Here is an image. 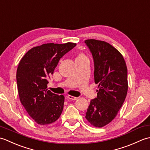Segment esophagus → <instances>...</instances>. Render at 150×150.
Returning <instances> with one entry per match:
<instances>
[{"instance_id":"1","label":"esophagus","mask_w":150,"mask_h":150,"mask_svg":"<svg viewBox=\"0 0 150 150\" xmlns=\"http://www.w3.org/2000/svg\"><path fill=\"white\" fill-rule=\"evenodd\" d=\"M67 98H69V99L73 100H77V97H75L71 96V95H68V96H67Z\"/></svg>"}]
</instances>
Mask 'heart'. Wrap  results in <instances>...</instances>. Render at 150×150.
I'll return each instance as SVG.
<instances>
[{"label":"heart","instance_id":"b5f03b06","mask_svg":"<svg viewBox=\"0 0 150 150\" xmlns=\"http://www.w3.org/2000/svg\"><path fill=\"white\" fill-rule=\"evenodd\" d=\"M84 57V55H81H81H79L77 57V58H78V57Z\"/></svg>","mask_w":150,"mask_h":150}]
</instances>
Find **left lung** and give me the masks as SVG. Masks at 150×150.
<instances>
[{
  "instance_id": "8db88e82",
  "label": "left lung",
  "mask_w": 150,
  "mask_h": 150,
  "mask_svg": "<svg viewBox=\"0 0 150 150\" xmlns=\"http://www.w3.org/2000/svg\"><path fill=\"white\" fill-rule=\"evenodd\" d=\"M94 62L95 82L98 84L97 98L90 101L86 119L102 128L112 121L122 107L128 92V70L119 51L106 42L85 40Z\"/></svg>"
}]
</instances>
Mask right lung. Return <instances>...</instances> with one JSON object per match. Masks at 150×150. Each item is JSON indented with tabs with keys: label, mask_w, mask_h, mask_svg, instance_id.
<instances>
[{
	"label": "right lung",
	"mask_w": 150,
	"mask_h": 150,
	"mask_svg": "<svg viewBox=\"0 0 150 150\" xmlns=\"http://www.w3.org/2000/svg\"><path fill=\"white\" fill-rule=\"evenodd\" d=\"M76 45L71 42L44 44L30 50L18 64L16 77L19 98L37 124H52L62 112L64 97L47 90V79L60 58Z\"/></svg>",
	"instance_id": "obj_1"
}]
</instances>
